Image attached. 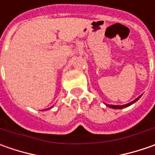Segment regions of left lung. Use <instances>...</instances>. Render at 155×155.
Returning <instances> with one entry per match:
<instances>
[{
    "mask_svg": "<svg viewBox=\"0 0 155 155\" xmlns=\"http://www.w3.org/2000/svg\"><path fill=\"white\" fill-rule=\"evenodd\" d=\"M140 97H138L136 99H134V101H132L131 103H129V104H124V105H111V104H106L108 107H110V108H112V109H123V108H126V107H128L129 105H131V104H133L134 103H135L137 100H139V98H140Z\"/></svg>",
    "mask_w": 155,
    "mask_h": 155,
    "instance_id": "left-lung-1",
    "label": "left lung"
}]
</instances>
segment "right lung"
I'll return each mask as SVG.
<instances>
[{
  "mask_svg": "<svg viewBox=\"0 0 155 155\" xmlns=\"http://www.w3.org/2000/svg\"><path fill=\"white\" fill-rule=\"evenodd\" d=\"M49 109H50V108H49ZM46 110H48V109H46Z\"/></svg>",
  "mask_w": 155,
  "mask_h": 155,
  "instance_id": "1",
  "label": "right lung"
}]
</instances>
